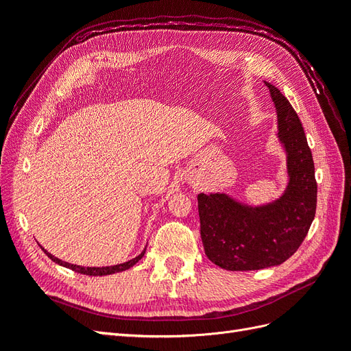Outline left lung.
Masks as SVG:
<instances>
[{
    "label": "left lung",
    "mask_w": 351,
    "mask_h": 351,
    "mask_svg": "<svg viewBox=\"0 0 351 351\" xmlns=\"http://www.w3.org/2000/svg\"><path fill=\"white\" fill-rule=\"evenodd\" d=\"M285 152L287 184L272 202L249 205L228 193H200V236L210 262L227 271H258L277 267L300 247L316 210L317 186L312 152L299 115L281 90L269 82Z\"/></svg>",
    "instance_id": "8db88e82"
}]
</instances>
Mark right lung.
<instances>
[{
	"label": "right lung",
	"instance_id": "add662e5",
	"mask_svg": "<svg viewBox=\"0 0 351 351\" xmlns=\"http://www.w3.org/2000/svg\"><path fill=\"white\" fill-rule=\"evenodd\" d=\"M39 246H40V244H39ZM40 247H42V246H40ZM42 250H44V252L48 254V258H49L51 261H54L56 263L61 265V267L69 268V269H71V271H74V272H79V274L90 275V277H102V275H111V274H117V272H123V271H125V269H129V268L134 267V265L145 256L146 247L142 250L141 254H137L136 258H133V259H130V261H127V262H123V263L111 265V267H82V265H73V263H69V262H66V261H61V259L56 258L54 254L49 253V252H48L47 249H44V247H42Z\"/></svg>",
	"mask_w": 351,
	"mask_h": 351
}]
</instances>
